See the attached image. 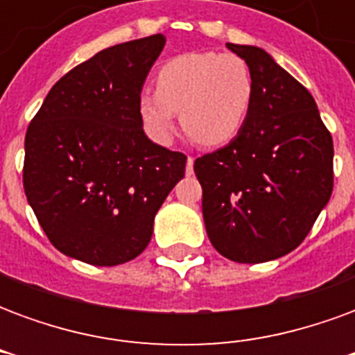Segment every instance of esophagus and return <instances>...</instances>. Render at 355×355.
<instances>
[{"label":"esophagus","mask_w":355,"mask_h":355,"mask_svg":"<svg viewBox=\"0 0 355 355\" xmlns=\"http://www.w3.org/2000/svg\"><path fill=\"white\" fill-rule=\"evenodd\" d=\"M192 171H193V157L188 155V159H186V173H188V175H192Z\"/></svg>","instance_id":"34e87169"}]
</instances>
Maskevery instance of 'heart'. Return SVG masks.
Listing matches in <instances>:
<instances>
[{"instance_id": "heart-1", "label": "heart", "mask_w": 355, "mask_h": 355, "mask_svg": "<svg viewBox=\"0 0 355 355\" xmlns=\"http://www.w3.org/2000/svg\"><path fill=\"white\" fill-rule=\"evenodd\" d=\"M157 91L139 96V114L146 132L167 144L175 132V117L196 142L220 146L245 125L253 106V73L232 53H186L171 58L157 72Z\"/></svg>"}]
</instances>
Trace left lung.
<instances>
[{
  "label": "left lung",
  "instance_id": "left-lung-1",
  "mask_svg": "<svg viewBox=\"0 0 355 355\" xmlns=\"http://www.w3.org/2000/svg\"><path fill=\"white\" fill-rule=\"evenodd\" d=\"M253 73L243 129L196 159L211 243L234 262L257 264L297 249L333 192V139L313 96L266 51L226 43Z\"/></svg>",
  "mask_w": 355,
  "mask_h": 355
}]
</instances>
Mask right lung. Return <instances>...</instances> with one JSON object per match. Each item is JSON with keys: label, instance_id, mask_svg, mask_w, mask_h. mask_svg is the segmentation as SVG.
Wrapping results in <instances>:
<instances>
[{"label": "right lung", "instance_id": "obj_1", "mask_svg": "<svg viewBox=\"0 0 355 355\" xmlns=\"http://www.w3.org/2000/svg\"><path fill=\"white\" fill-rule=\"evenodd\" d=\"M165 47L155 34L119 43L53 85L24 140V192L43 232L66 257L117 266L152 239L155 213L186 155L148 139L139 96Z\"/></svg>", "mask_w": 355, "mask_h": 355}]
</instances>
